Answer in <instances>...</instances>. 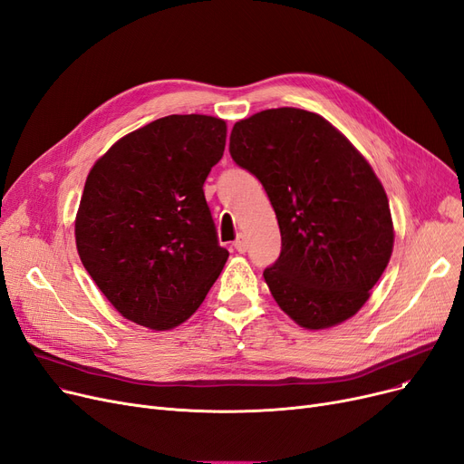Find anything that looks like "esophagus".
Here are the masks:
<instances>
[{"mask_svg":"<svg viewBox=\"0 0 464 464\" xmlns=\"http://www.w3.org/2000/svg\"><path fill=\"white\" fill-rule=\"evenodd\" d=\"M233 246L237 248V252L245 254V252L248 250V240H246V237H245V235H238V237H237V240L233 243Z\"/></svg>","mask_w":464,"mask_h":464,"instance_id":"obj_1","label":"esophagus"}]
</instances>
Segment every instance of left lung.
Returning a JSON list of instances; mask_svg holds the SVG:
<instances>
[{"label": "left lung", "instance_id": "1", "mask_svg": "<svg viewBox=\"0 0 464 464\" xmlns=\"http://www.w3.org/2000/svg\"><path fill=\"white\" fill-rule=\"evenodd\" d=\"M229 153L278 219L282 250L264 271L278 307L307 330L354 316L394 246L389 198L368 160L324 117L297 108L238 121Z\"/></svg>", "mask_w": 464, "mask_h": 464}]
</instances>
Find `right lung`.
Returning <instances> with one entry per match:
<instances>
[{"label":"right lung","mask_w":464,"mask_h":464,"mask_svg":"<svg viewBox=\"0 0 464 464\" xmlns=\"http://www.w3.org/2000/svg\"><path fill=\"white\" fill-rule=\"evenodd\" d=\"M226 136L224 119L160 117L117 140L87 176L75 216L79 257L140 326L182 324L226 266L203 191Z\"/></svg>","instance_id":"add662e5"}]
</instances>
